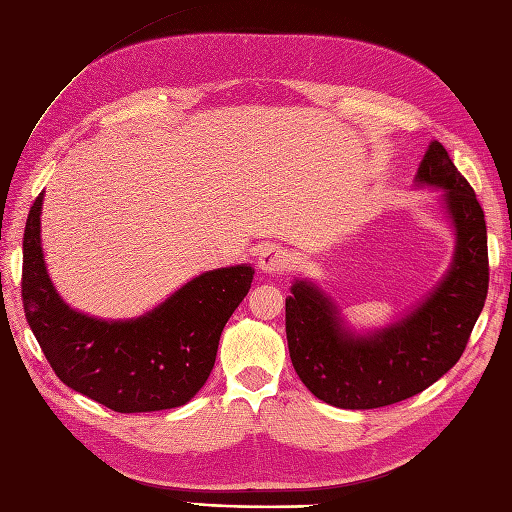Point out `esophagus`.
<instances>
[{
  "label": "esophagus",
  "instance_id": "34e87169",
  "mask_svg": "<svg viewBox=\"0 0 512 512\" xmlns=\"http://www.w3.org/2000/svg\"><path fill=\"white\" fill-rule=\"evenodd\" d=\"M258 267L267 273H282L290 267V254L282 245H267L265 250L260 252Z\"/></svg>",
  "mask_w": 512,
  "mask_h": 512
}]
</instances>
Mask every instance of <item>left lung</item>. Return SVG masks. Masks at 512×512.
<instances>
[{"instance_id":"1","label":"left lung","mask_w":512,"mask_h":512,"mask_svg":"<svg viewBox=\"0 0 512 512\" xmlns=\"http://www.w3.org/2000/svg\"><path fill=\"white\" fill-rule=\"evenodd\" d=\"M416 185L444 189V209L457 232L446 278L396 323L362 336L344 327L323 290L297 280L286 299L288 353L303 385L327 405L377 409L433 385L459 362L489 290L487 224L476 193L431 142Z\"/></svg>"}]
</instances>
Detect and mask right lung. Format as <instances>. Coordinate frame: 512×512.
<instances>
[{
  "label": "right lung",
  "instance_id": "right-lung-1",
  "mask_svg": "<svg viewBox=\"0 0 512 512\" xmlns=\"http://www.w3.org/2000/svg\"><path fill=\"white\" fill-rule=\"evenodd\" d=\"M34 200L23 234V310L47 362L62 383L118 413L181 407L209 379L219 336L250 293V265L206 271L161 306L129 321L73 310L53 288L40 247Z\"/></svg>",
  "mask_w": 512,
  "mask_h": 512
}]
</instances>
